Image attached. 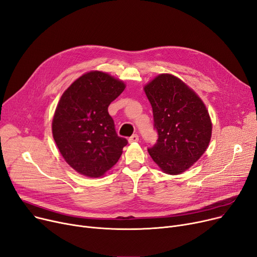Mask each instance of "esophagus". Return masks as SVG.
Segmentation results:
<instances>
[{"label":"esophagus","instance_id":"obj_1","mask_svg":"<svg viewBox=\"0 0 257 257\" xmlns=\"http://www.w3.org/2000/svg\"><path fill=\"white\" fill-rule=\"evenodd\" d=\"M138 141H139V136L137 135V134H134V135H132V136L128 138V142H130V143L138 142Z\"/></svg>","mask_w":257,"mask_h":257}]
</instances>
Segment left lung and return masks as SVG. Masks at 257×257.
<instances>
[{
	"mask_svg": "<svg viewBox=\"0 0 257 257\" xmlns=\"http://www.w3.org/2000/svg\"><path fill=\"white\" fill-rule=\"evenodd\" d=\"M153 107L157 143L149 154L168 175L185 172L208 148L212 123L208 111L186 83L160 74L144 87Z\"/></svg>",
	"mask_w": 257,
	"mask_h": 257,
	"instance_id": "1",
	"label": "left lung"
}]
</instances>
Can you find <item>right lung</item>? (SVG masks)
I'll return each mask as SVG.
<instances>
[{"mask_svg":"<svg viewBox=\"0 0 257 257\" xmlns=\"http://www.w3.org/2000/svg\"><path fill=\"white\" fill-rule=\"evenodd\" d=\"M125 84L100 71L85 73L73 82L56 106L52 134L66 162L85 177L103 176L127 144L119 137L107 107Z\"/></svg>","mask_w":257,"mask_h":257,"instance_id":"1","label":"right lung"}]
</instances>
